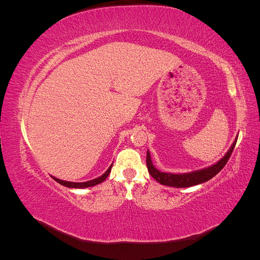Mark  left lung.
<instances>
[{"label":"left lung","mask_w":260,"mask_h":260,"mask_svg":"<svg viewBox=\"0 0 260 260\" xmlns=\"http://www.w3.org/2000/svg\"><path fill=\"white\" fill-rule=\"evenodd\" d=\"M237 141L238 139H235L229 151H228V153L217 164L212 165V166L205 169L193 171V172H190V174H182V175L168 174V172H161L159 170H157L153 166L152 160H151V155H149V152L147 151V154H146L147 170L149 172V175H151L157 182H159L162 185H168V186H174V187H188V186L198 185V184L206 182V181L210 180L211 178H214L218 172L225 166V164L228 162V160H229L230 156L235 147V144H237Z\"/></svg>","instance_id":"left-lung-1"}]
</instances>
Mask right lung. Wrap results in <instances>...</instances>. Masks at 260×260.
<instances>
[{"mask_svg": "<svg viewBox=\"0 0 260 260\" xmlns=\"http://www.w3.org/2000/svg\"><path fill=\"white\" fill-rule=\"evenodd\" d=\"M113 165L109 166V168L106 170V172L104 175H102L101 177L96 178V179H93L91 181H86V182H69V181H64V180H59L55 177H52L56 182H58L59 184L67 186V187H75V188H83V187H89V186H94L96 184H100L105 181V179L108 177V175L111 174V170H112Z\"/></svg>", "mask_w": 260, "mask_h": 260, "instance_id": "obj_1", "label": "right lung"}]
</instances>
